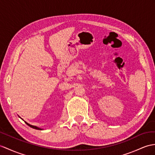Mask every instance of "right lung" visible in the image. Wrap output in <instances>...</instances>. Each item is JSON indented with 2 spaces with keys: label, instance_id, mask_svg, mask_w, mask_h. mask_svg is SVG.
<instances>
[{
  "label": "right lung",
  "instance_id": "1",
  "mask_svg": "<svg viewBox=\"0 0 155 155\" xmlns=\"http://www.w3.org/2000/svg\"><path fill=\"white\" fill-rule=\"evenodd\" d=\"M25 123L27 124L28 126H29V127H32V128H33V129H36V130H41L42 129H41V128H39V127H36V126H32V125H30L29 124H28V123H27L26 122H25Z\"/></svg>",
  "mask_w": 155,
  "mask_h": 155
}]
</instances>
